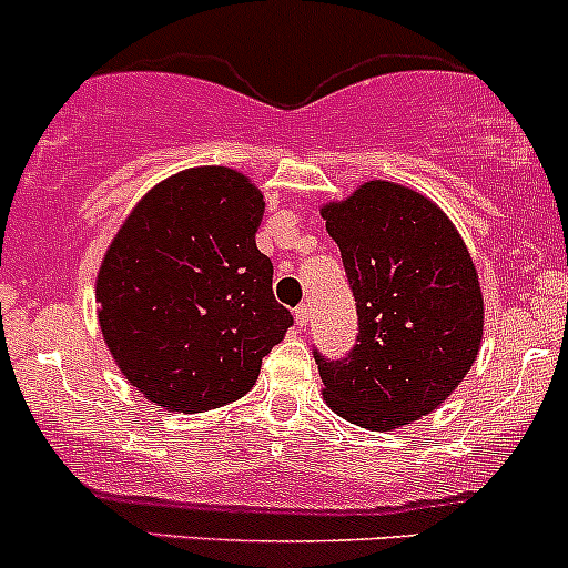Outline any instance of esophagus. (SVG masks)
Segmentation results:
<instances>
[{
  "mask_svg": "<svg viewBox=\"0 0 568 568\" xmlns=\"http://www.w3.org/2000/svg\"><path fill=\"white\" fill-rule=\"evenodd\" d=\"M294 318H296V324L300 326H305L307 321H311V305H300L294 311Z\"/></svg>",
  "mask_w": 568,
  "mask_h": 568,
  "instance_id": "1",
  "label": "esophagus"
}]
</instances>
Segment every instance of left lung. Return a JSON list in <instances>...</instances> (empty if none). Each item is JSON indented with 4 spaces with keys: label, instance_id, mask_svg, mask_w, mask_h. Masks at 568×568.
Listing matches in <instances>:
<instances>
[{
    "label": "left lung",
    "instance_id": "8db88e82",
    "mask_svg": "<svg viewBox=\"0 0 568 568\" xmlns=\"http://www.w3.org/2000/svg\"><path fill=\"white\" fill-rule=\"evenodd\" d=\"M357 302V346L316 352L324 400L368 432H393L445 404L484 341V294L467 244L426 194L368 181L321 205Z\"/></svg>",
    "mask_w": 568,
    "mask_h": 568
}]
</instances>
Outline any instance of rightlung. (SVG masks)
I'll list each match as a JSON object with an SVG mask.
<instances>
[{
	"label": "right lung",
	"instance_id": "add662e5",
	"mask_svg": "<svg viewBox=\"0 0 568 568\" xmlns=\"http://www.w3.org/2000/svg\"><path fill=\"white\" fill-rule=\"evenodd\" d=\"M263 194L231 168L164 178L131 209L95 280L120 374L170 412H209L252 390L294 324L255 247Z\"/></svg>",
	"mask_w": 568,
	"mask_h": 568
}]
</instances>
